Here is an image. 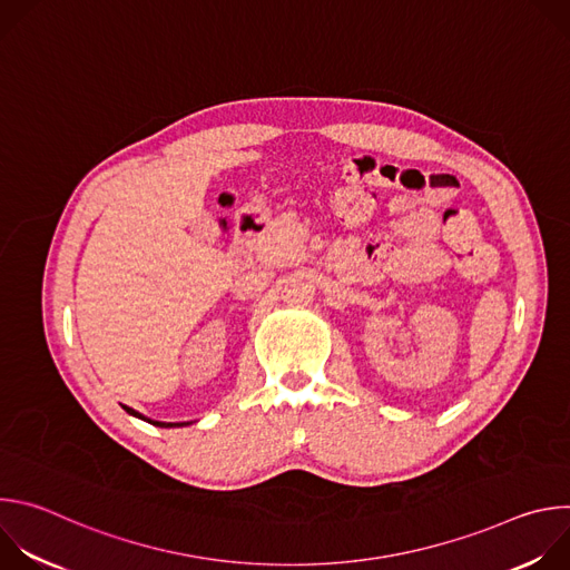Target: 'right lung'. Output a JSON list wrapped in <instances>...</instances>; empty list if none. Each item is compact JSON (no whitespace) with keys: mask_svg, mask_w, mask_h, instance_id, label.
<instances>
[{"mask_svg":"<svg viewBox=\"0 0 570 570\" xmlns=\"http://www.w3.org/2000/svg\"><path fill=\"white\" fill-rule=\"evenodd\" d=\"M128 413L135 415V417H139V420H144V422H148V424H153V426H159V429H174V426H185V424H189V422H178V424H176V422H153V420H146L144 415H139V413H135V411H130V409H128Z\"/></svg>","mask_w":570,"mask_h":570,"instance_id":"obj_1","label":"right lung"}]
</instances>
